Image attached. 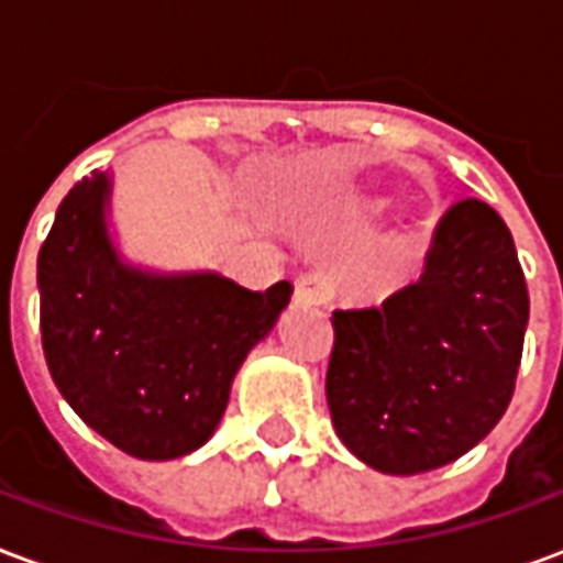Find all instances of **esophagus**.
I'll use <instances>...</instances> for the list:
<instances>
[{"mask_svg": "<svg viewBox=\"0 0 563 563\" xmlns=\"http://www.w3.org/2000/svg\"><path fill=\"white\" fill-rule=\"evenodd\" d=\"M295 295H298V301H305V305H329L331 295H334V286L325 274H319V271H310V274H301L298 280H295Z\"/></svg>", "mask_w": 563, "mask_h": 563, "instance_id": "obj_1", "label": "esophagus"}]
</instances>
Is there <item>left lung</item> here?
I'll list each match as a JSON object with an SVG mask.
<instances>
[{"label":"left lung","mask_w":563,"mask_h":563,"mask_svg":"<svg viewBox=\"0 0 563 563\" xmlns=\"http://www.w3.org/2000/svg\"><path fill=\"white\" fill-rule=\"evenodd\" d=\"M528 310L507 222L476 198L449 208L419 283L331 319L325 398L343 446L391 476L471 452L507 413Z\"/></svg>","instance_id":"8db88e82"}]
</instances>
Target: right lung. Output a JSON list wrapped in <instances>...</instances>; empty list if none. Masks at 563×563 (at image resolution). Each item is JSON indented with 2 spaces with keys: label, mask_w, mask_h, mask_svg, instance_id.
Here are the masks:
<instances>
[{
  "label": "right lung",
  "mask_w": 563,
  "mask_h": 563,
  "mask_svg": "<svg viewBox=\"0 0 563 563\" xmlns=\"http://www.w3.org/2000/svg\"><path fill=\"white\" fill-rule=\"evenodd\" d=\"M114 177L92 172L38 253L42 343L56 389L96 434L141 461L184 459L220 424L229 391L289 305L220 271L129 262L111 232Z\"/></svg>",
  "instance_id": "obj_1"
}]
</instances>
